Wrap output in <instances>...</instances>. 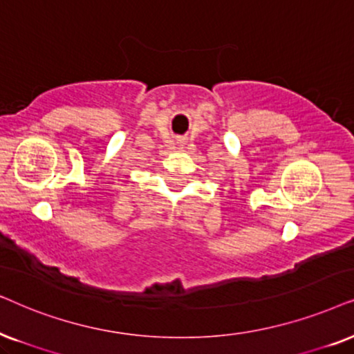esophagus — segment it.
Here are the masks:
<instances>
[{"label": "esophagus", "mask_w": 354, "mask_h": 354, "mask_svg": "<svg viewBox=\"0 0 354 354\" xmlns=\"http://www.w3.org/2000/svg\"><path fill=\"white\" fill-rule=\"evenodd\" d=\"M183 142H185V140H180V144H183Z\"/></svg>", "instance_id": "obj_1"}]
</instances>
